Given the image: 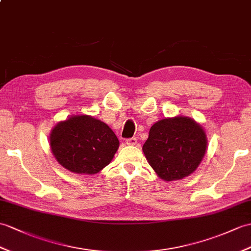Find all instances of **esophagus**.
I'll return each instance as SVG.
<instances>
[{"mask_svg": "<svg viewBox=\"0 0 251 251\" xmlns=\"http://www.w3.org/2000/svg\"><path fill=\"white\" fill-rule=\"evenodd\" d=\"M125 143L127 145H136L137 144V139L136 138H129V139H126Z\"/></svg>", "mask_w": 251, "mask_h": 251, "instance_id": "34e87169", "label": "esophagus"}]
</instances>
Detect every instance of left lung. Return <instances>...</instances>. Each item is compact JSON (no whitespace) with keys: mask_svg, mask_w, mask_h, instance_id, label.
<instances>
[{"mask_svg":"<svg viewBox=\"0 0 251 251\" xmlns=\"http://www.w3.org/2000/svg\"><path fill=\"white\" fill-rule=\"evenodd\" d=\"M206 147L203 128L190 118L178 115L162 119L151 127L142 150L157 176L170 182L195 172Z\"/></svg>","mask_w":251,"mask_h":251,"instance_id":"8db88e82","label":"left lung"}]
</instances>
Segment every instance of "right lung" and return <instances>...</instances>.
Returning a JSON list of instances; mask_svg holds the SVG:
<instances>
[{
  "label": "right lung",
  "mask_w": 251,
  "mask_h": 251,
  "mask_svg": "<svg viewBox=\"0 0 251 251\" xmlns=\"http://www.w3.org/2000/svg\"><path fill=\"white\" fill-rule=\"evenodd\" d=\"M119 139L107 124L90 115H74L57 123L50 135L55 159L78 174H96L110 164Z\"/></svg>",
  "instance_id": "obj_1"
}]
</instances>
